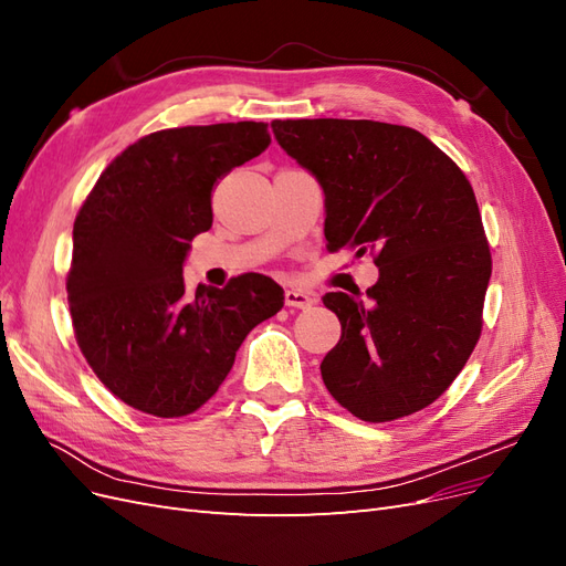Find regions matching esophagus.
I'll return each mask as SVG.
<instances>
[{"mask_svg": "<svg viewBox=\"0 0 566 566\" xmlns=\"http://www.w3.org/2000/svg\"><path fill=\"white\" fill-rule=\"evenodd\" d=\"M285 304L287 306H295V310H310L314 304V297L310 293H304L300 287H290L285 290Z\"/></svg>", "mask_w": 566, "mask_h": 566, "instance_id": "1", "label": "esophagus"}]
</instances>
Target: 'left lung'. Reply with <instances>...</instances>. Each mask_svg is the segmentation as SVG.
I'll list each match as a JSON object with an SVG mask.
<instances>
[{
  "instance_id": "obj_1",
  "label": "left lung",
  "mask_w": 566,
  "mask_h": 566,
  "mask_svg": "<svg viewBox=\"0 0 566 566\" xmlns=\"http://www.w3.org/2000/svg\"><path fill=\"white\" fill-rule=\"evenodd\" d=\"M281 148L325 193V248L373 254L366 300L328 293L342 337L321 364L366 422L437 401L482 335L491 250L472 186L424 134L375 119H273Z\"/></svg>"
}]
</instances>
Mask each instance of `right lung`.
<instances>
[{"instance_id":"add662e5","label":"right lung","mask_w":566,"mask_h":566,"mask_svg":"<svg viewBox=\"0 0 566 566\" xmlns=\"http://www.w3.org/2000/svg\"><path fill=\"white\" fill-rule=\"evenodd\" d=\"M264 123L172 127L142 136L101 172L75 217L65 290L77 347L119 401L181 418L214 397L283 287L243 273L184 283L191 241L212 227L217 179L264 153Z\"/></svg>"}]
</instances>
